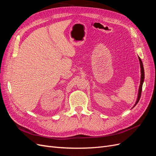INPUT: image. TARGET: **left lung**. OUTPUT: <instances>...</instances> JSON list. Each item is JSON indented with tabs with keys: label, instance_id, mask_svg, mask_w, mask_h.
<instances>
[{
	"label": "left lung",
	"instance_id": "8db88e82",
	"mask_svg": "<svg viewBox=\"0 0 156 156\" xmlns=\"http://www.w3.org/2000/svg\"><path fill=\"white\" fill-rule=\"evenodd\" d=\"M139 61H140V71H141V77H140V84L139 86V94H138V97H137V100H136V101L135 103V104L134 107L137 104V103L139 102L140 96H141V92H142V88H143V84L144 82V68H143V64L142 61H141L140 58L139 57Z\"/></svg>",
	"mask_w": 156,
	"mask_h": 156
}]
</instances>
